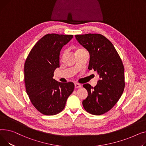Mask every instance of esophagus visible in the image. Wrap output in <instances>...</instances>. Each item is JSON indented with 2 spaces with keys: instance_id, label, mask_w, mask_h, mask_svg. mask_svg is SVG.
I'll return each instance as SVG.
<instances>
[{
  "instance_id": "34e87169",
  "label": "esophagus",
  "mask_w": 146,
  "mask_h": 146,
  "mask_svg": "<svg viewBox=\"0 0 146 146\" xmlns=\"http://www.w3.org/2000/svg\"><path fill=\"white\" fill-rule=\"evenodd\" d=\"M75 88H80L81 87V85L80 84H78V83H75Z\"/></svg>"
}]
</instances>
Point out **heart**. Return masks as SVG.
<instances>
[{
    "mask_svg": "<svg viewBox=\"0 0 146 146\" xmlns=\"http://www.w3.org/2000/svg\"><path fill=\"white\" fill-rule=\"evenodd\" d=\"M84 49H82V48H79V49H76V52H78V51H81V50H84ZM65 51H64V54H65Z\"/></svg>",
    "mask_w": 146,
    "mask_h": 146,
    "instance_id": "heart-1",
    "label": "heart"
}]
</instances>
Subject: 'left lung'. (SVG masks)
Listing matches in <instances>:
<instances>
[{
	"instance_id": "8db88e82",
	"label": "left lung",
	"mask_w": 146,
	"mask_h": 146,
	"mask_svg": "<svg viewBox=\"0 0 146 146\" xmlns=\"http://www.w3.org/2000/svg\"><path fill=\"white\" fill-rule=\"evenodd\" d=\"M75 38L89 52L88 70L97 71L100 78L94 87L89 84L83 85L88 91L83 107L91 114H103L115 105L124 90L121 59L112 43L101 34L76 35Z\"/></svg>"
}]
</instances>
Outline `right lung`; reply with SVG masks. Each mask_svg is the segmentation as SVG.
Listing matches in <instances>:
<instances>
[{
    "instance_id": "right-lung-1",
    "label": "right lung",
    "mask_w": 146,
    "mask_h": 146,
    "mask_svg": "<svg viewBox=\"0 0 146 146\" xmlns=\"http://www.w3.org/2000/svg\"><path fill=\"white\" fill-rule=\"evenodd\" d=\"M72 38V35L47 34L36 42L26 59V91L33 106L44 115L61 112L74 91L73 82H59L53 79L55 69L59 67L60 51Z\"/></svg>"
}]
</instances>
